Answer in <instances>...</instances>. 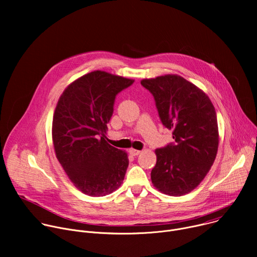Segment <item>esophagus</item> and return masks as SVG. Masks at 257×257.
Instances as JSON below:
<instances>
[{
  "mask_svg": "<svg viewBox=\"0 0 257 257\" xmlns=\"http://www.w3.org/2000/svg\"><path fill=\"white\" fill-rule=\"evenodd\" d=\"M129 153H130V155L131 156H138L141 152L140 151H137V150H134V149H131V150H129Z\"/></svg>",
  "mask_w": 257,
  "mask_h": 257,
  "instance_id": "34e87169",
  "label": "esophagus"
}]
</instances>
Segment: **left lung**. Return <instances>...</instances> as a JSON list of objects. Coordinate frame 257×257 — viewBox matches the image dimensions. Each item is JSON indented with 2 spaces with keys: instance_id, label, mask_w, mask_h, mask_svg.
I'll use <instances>...</instances> for the list:
<instances>
[{
  "instance_id": "obj_1",
  "label": "left lung",
  "mask_w": 257,
  "mask_h": 257,
  "mask_svg": "<svg viewBox=\"0 0 257 257\" xmlns=\"http://www.w3.org/2000/svg\"><path fill=\"white\" fill-rule=\"evenodd\" d=\"M141 85L154 95L161 121L175 140L156 150L153 184L164 194L185 195L200 184L216 157L214 106L200 88L179 75L143 79Z\"/></svg>"
}]
</instances>
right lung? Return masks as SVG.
Segmentation results:
<instances>
[{"label":"right lung","mask_w":257,"mask_h":257,"mask_svg":"<svg viewBox=\"0 0 257 257\" xmlns=\"http://www.w3.org/2000/svg\"><path fill=\"white\" fill-rule=\"evenodd\" d=\"M133 82L96 70L69 84L58 100L52 128L56 157L86 195L111 194L124 180L127 153L109 145L105 134L116 95Z\"/></svg>","instance_id":"add662e5"}]
</instances>
